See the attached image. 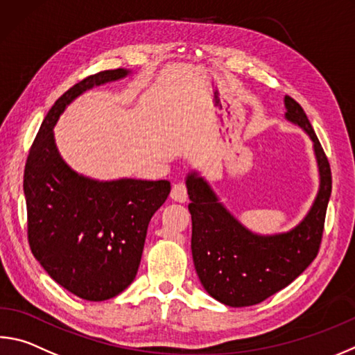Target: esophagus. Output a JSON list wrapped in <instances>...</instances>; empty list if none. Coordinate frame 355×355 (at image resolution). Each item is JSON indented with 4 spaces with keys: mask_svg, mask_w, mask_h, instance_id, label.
Listing matches in <instances>:
<instances>
[{
    "mask_svg": "<svg viewBox=\"0 0 355 355\" xmlns=\"http://www.w3.org/2000/svg\"><path fill=\"white\" fill-rule=\"evenodd\" d=\"M171 197L172 200H175V202L184 203L186 200H188V188H186V184L184 183L173 184L171 191Z\"/></svg>",
    "mask_w": 355,
    "mask_h": 355,
    "instance_id": "obj_1",
    "label": "esophagus"
}]
</instances>
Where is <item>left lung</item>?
Wrapping results in <instances>:
<instances>
[{
	"instance_id": "left-lung-1",
	"label": "left lung",
	"mask_w": 355,
	"mask_h": 355,
	"mask_svg": "<svg viewBox=\"0 0 355 355\" xmlns=\"http://www.w3.org/2000/svg\"><path fill=\"white\" fill-rule=\"evenodd\" d=\"M284 105L286 119L301 127L313 143L320 175L317 197L295 228L256 234L231 214L197 171L186 175L196 272L206 292L230 307L267 300L298 278L318 254L332 191L329 161L298 102L286 96Z\"/></svg>"
}]
</instances>
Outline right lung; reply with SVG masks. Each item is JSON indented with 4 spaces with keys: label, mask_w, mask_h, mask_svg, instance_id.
Wrapping results in <instances>:
<instances>
[{
    "label": "right lung",
    "mask_w": 355,
    "mask_h": 355,
    "mask_svg": "<svg viewBox=\"0 0 355 355\" xmlns=\"http://www.w3.org/2000/svg\"><path fill=\"white\" fill-rule=\"evenodd\" d=\"M128 74L124 68L102 71L60 96L44 116L24 167L32 254L57 284L87 301L110 300L132 284L147 227L169 196L171 183L99 182L77 173L60 157L54 127L80 94Z\"/></svg>",
    "instance_id": "right-lung-1"
}]
</instances>
